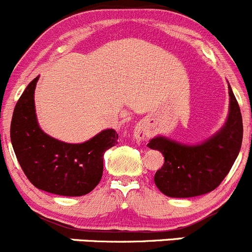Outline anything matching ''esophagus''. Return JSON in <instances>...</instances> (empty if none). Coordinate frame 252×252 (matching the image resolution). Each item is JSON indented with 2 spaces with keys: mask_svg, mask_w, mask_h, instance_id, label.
<instances>
[{
  "mask_svg": "<svg viewBox=\"0 0 252 252\" xmlns=\"http://www.w3.org/2000/svg\"><path fill=\"white\" fill-rule=\"evenodd\" d=\"M150 137V128L145 122H138L133 128V138L136 141H145Z\"/></svg>",
  "mask_w": 252,
  "mask_h": 252,
  "instance_id": "obj_1",
  "label": "esophagus"
}]
</instances>
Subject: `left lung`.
<instances>
[{
	"mask_svg": "<svg viewBox=\"0 0 252 252\" xmlns=\"http://www.w3.org/2000/svg\"><path fill=\"white\" fill-rule=\"evenodd\" d=\"M229 115L224 126L199 145H184L157 136L148 147L164 157L155 183L167 196L190 198L214 190L235 162L243 142V117L229 85Z\"/></svg>",
	"mask_w": 252,
	"mask_h": 252,
	"instance_id": "1",
	"label": "left lung"
}]
</instances>
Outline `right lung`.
Here are the masks:
<instances>
[{
  "instance_id": "right-lung-1",
  "label": "right lung",
  "mask_w": 252,
  "mask_h": 252,
  "mask_svg": "<svg viewBox=\"0 0 252 252\" xmlns=\"http://www.w3.org/2000/svg\"><path fill=\"white\" fill-rule=\"evenodd\" d=\"M33 79L14 107L11 142L21 168L38 189L64 196L90 193L99 184L104 153L117 145L112 128L101 131L83 143H66L47 135L37 121Z\"/></svg>"
}]
</instances>
